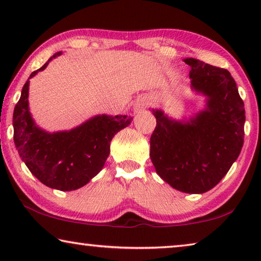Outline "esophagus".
<instances>
[{
  "label": "esophagus",
  "instance_id": "1",
  "mask_svg": "<svg viewBox=\"0 0 261 261\" xmlns=\"http://www.w3.org/2000/svg\"><path fill=\"white\" fill-rule=\"evenodd\" d=\"M148 106V101L146 98H140L136 101L135 103V112H140V110L145 109Z\"/></svg>",
  "mask_w": 261,
  "mask_h": 261
}]
</instances>
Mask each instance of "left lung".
<instances>
[{
    "instance_id": "1",
    "label": "left lung",
    "mask_w": 261,
    "mask_h": 261,
    "mask_svg": "<svg viewBox=\"0 0 261 261\" xmlns=\"http://www.w3.org/2000/svg\"><path fill=\"white\" fill-rule=\"evenodd\" d=\"M184 62L191 67V87L208 96L207 109L187 123L171 121L153 109L156 126L149 156L158 175L174 189L204 193L223 178L240 155L245 109L228 70L196 59Z\"/></svg>"
}]
</instances>
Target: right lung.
<instances>
[{
	"label": "right lung",
	"instance_id": "right-lung-1",
	"mask_svg": "<svg viewBox=\"0 0 261 261\" xmlns=\"http://www.w3.org/2000/svg\"><path fill=\"white\" fill-rule=\"evenodd\" d=\"M57 53L51 59H54ZM48 62L30 77L47 67ZM29 81L15 106L14 140L21 160L41 183L61 191L84 187L100 173L109 155L110 141L130 124L127 115H99L71 131L47 134L35 126L29 112Z\"/></svg>",
	"mask_w": 261,
	"mask_h": 261
}]
</instances>
